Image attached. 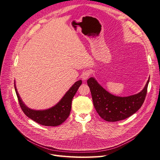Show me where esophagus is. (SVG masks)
<instances>
[{
  "label": "esophagus",
  "instance_id": "obj_1",
  "mask_svg": "<svg viewBox=\"0 0 160 160\" xmlns=\"http://www.w3.org/2000/svg\"><path fill=\"white\" fill-rule=\"evenodd\" d=\"M91 73H92V72L90 70H87L84 71L82 73V76H81V77L82 78V80H84V81L87 80L90 76Z\"/></svg>",
  "mask_w": 160,
  "mask_h": 160
}]
</instances>
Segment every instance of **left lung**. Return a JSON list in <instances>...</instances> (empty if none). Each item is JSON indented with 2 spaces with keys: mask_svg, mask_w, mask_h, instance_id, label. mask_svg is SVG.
<instances>
[{
  "mask_svg": "<svg viewBox=\"0 0 160 160\" xmlns=\"http://www.w3.org/2000/svg\"><path fill=\"white\" fill-rule=\"evenodd\" d=\"M149 79L144 88L136 94L127 97L114 96L103 88L94 78L87 80L94 106L98 114L107 121L115 122L132 116L145 101Z\"/></svg>",
  "mask_w": 160,
  "mask_h": 160,
  "instance_id": "obj_1",
  "label": "left lung"
}]
</instances>
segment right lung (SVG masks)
<instances>
[{
  "instance_id": "right-lung-1",
  "label": "right lung",
  "mask_w": 160,
  "mask_h": 160,
  "mask_svg": "<svg viewBox=\"0 0 160 160\" xmlns=\"http://www.w3.org/2000/svg\"><path fill=\"white\" fill-rule=\"evenodd\" d=\"M81 80L75 82L65 93L62 98L55 106L48 109L42 110H33L28 108L18 94L15 86V82H14V85L19 105L24 113L28 118L40 125L55 127L62 124L69 116L71 111L72 99L79 87L81 86Z\"/></svg>"
}]
</instances>
